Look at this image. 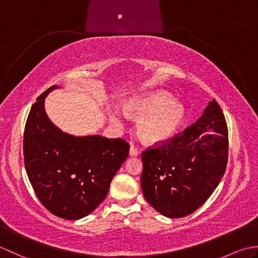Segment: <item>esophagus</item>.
I'll return each mask as SVG.
<instances>
[{
	"label": "esophagus",
	"mask_w": 258,
	"mask_h": 258,
	"mask_svg": "<svg viewBox=\"0 0 258 258\" xmlns=\"http://www.w3.org/2000/svg\"><path fill=\"white\" fill-rule=\"evenodd\" d=\"M139 154H140V153H139L138 149H135L134 146H131L130 147V155L131 156H138Z\"/></svg>",
	"instance_id": "obj_1"
}]
</instances>
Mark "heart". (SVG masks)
<instances>
[{
	"label": "heart",
	"instance_id": "b5f03b06",
	"mask_svg": "<svg viewBox=\"0 0 258 258\" xmlns=\"http://www.w3.org/2000/svg\"><path fill=\"white\" fill-rule=\"evenodd\" d=\"M124 113L131 118H139L136 130L142 141L149 144L165 142L177 132L187 116V108L183 103L165 91H151L133 96L123 103ZM109 119L120 125L119 114L109 113Z\"/></svg>",
	"mask_w": 258,
	"mask_h": 258
}]
</instances>
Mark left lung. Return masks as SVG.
Masks as SVG:
<instances>
[{
  "label": "left lung",
  "instance_id": "obj_1",
  "mask_svg": "<svg viewBox=\"0 0 258 258\" xmlns=\"http://www.w3.org/2000/svg\"><path fill=\"white\" fill-rule=\"evenodd\" d=\"M227 155L226 120L213 100L182 134L142 153L141 186L145 200L168 218L189 215L220 184Z\"/></svg>",
  "mask_w": 258,
  "mask_h": 258
}]
</instances>
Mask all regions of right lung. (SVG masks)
<instances>
[{"label": "right lung", "mask_w": 258, "mask_h": 258, "mask_svg": "<svg viewBox=\"0 0 258 258\" xmlns=\"http://www.w3.org/2000/svg\"><path fill=\"white\" fill-rule=\"evenodd\" d=\"M37 97L26 120L23 150L25 169L36 196L57 217L80 220L107 195L115 174L128 156L122 139L74 136L54 125L45 112V97Z\"/></svg>", "instance_id": "right-lung-1"}]
</instances>
